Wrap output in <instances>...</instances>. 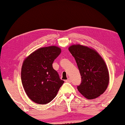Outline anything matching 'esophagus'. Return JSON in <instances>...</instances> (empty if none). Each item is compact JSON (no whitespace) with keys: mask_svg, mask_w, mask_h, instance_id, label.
Segmentation results:
<instances>
[{"mask_svg":"<svg viewBox=\"0 0 125 125\" xmlns=\"http://www.w3.org/2000/svg\"><path fill=\"white\" fill-rule=\"evenodd\" d=\"M65 82H66V83H71V79L70 78H68V79L65 81Z\"/></svg>","mask_w":125,"mask_h":125,"instance_id":"34e87169","label":"esophagus"}]
</instances>
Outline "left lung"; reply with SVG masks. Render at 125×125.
Here are the masks:
<instances>
[{
	"label": "left lung",
	"instance_id": "8db88e82",
	"mask_svg": "<svg viewBox=\"0 0 125 125\" xmlns=\"http://www.w3.org/2000/svg\"><path fill=\"white\" fill-rule=\"evenodd\" d=\"M69 51L81 76L78 91L88 100L96 98L104 93L109 84V71L105 61L95 50L80 44L71 45Z\"/></svg>",
	"mask_w": 125,
	"mask_h": 125
}]
</instances>
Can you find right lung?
Segmentation results:
<instances>
[{"label": "right lung", "mask_w": 125, "mask_h": 125, "mask_svg": "<svg viewBox=\"0 0 125 125\" xmlns=\"http://www.w3.org/2000/svg\"><path fill=\"white\" fill-rule=\"evenodd\" d=\"M60 53V48L49 46L37 49L24 61L21 72L22 84L27 95L35 103L50 102L64 83L52 66Z\"/></svg>", "instance_id": "add662e5"}]
</instances>
